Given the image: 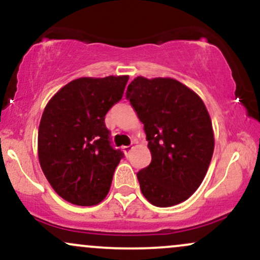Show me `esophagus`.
<instances>
[{
    "label": "esophagus",
    "mask_w": 260,
    "mask_h": 260,
    "mask_svg": "<svg viewBox=\"0 0 260 260\" xmlns=\"http://www.w3.org/2000/svg\"><path fill=\"white\" fill-rule=\"evenodd\" d=\"M131 150H133V147H131V146H124V147H122V151H124L125 153H129Z\"/></svg>",
    "instance_id": "34e87169"
}]
</instances>
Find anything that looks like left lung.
I'll list each match as a JSON object with an SVG mask.
<instances>
[{
  "label": "left lung",
  "instance_id": "1",
  "mask_svg": "<svg viewBox=\"0 0 260 260\" xmlns=\"http://www.w3.org/2000/svg\"><path fill=\"white\" fill-rule=\"evenodd\" d=\"M126 99L144 124L151 164L138 172L144 197L171 207L202 183L214 150V133L205 103L172 78L136 77Z\"/></svg>",
  "mask_w": 260,
  "mask_h": 260
}]
</instances>
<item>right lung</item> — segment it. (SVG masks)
I'll list each match as a JSON object with an SVG mask.
<instances>
[{
    "label": "right lung",
    "mask_w": 260,
    "mask_h": 260,
    "mask_svg": "<svg viewBox=\"0 0 260 260\" xmlns=\"http://www.w3.org/2000/svg\"><path fill=\"white\" fill-rule=\"evenodd\" d=\"M129 75L83 77L51 98L38 129V160L67 202L94 206L107 197L122 152L110 146L105 114L121 99Z\"/></svg>",
    "instance_id": "right-lung-1"
}]
</instances>
